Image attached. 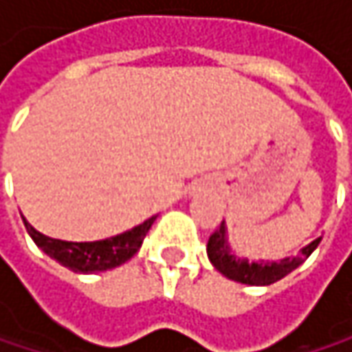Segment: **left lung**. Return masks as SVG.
Returning <instances> with one entry per match:
<instances>
[{"label": "left lung", "instance_id": "obj_1", "mask_svg": "<svg viewBox=\"0 0 352 352\" xmlns=\"http://www.w3.org/2000/svg\"><path fill=\"white\" fill-rule=\"evenodd\" d=\"M320 241L322 236H318L316 241L304 246L298 256H285L281 261H248V258L236 256L230 250L226 222H222L220 228L208 241V258L224 277L232 281L246 283V285H271L283 279L285 275H289L294 269H298L316 250Z\"/></svg>", "mask_w": 352, "mask_h": 352}]
</instances>
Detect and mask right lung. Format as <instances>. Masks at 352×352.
Segmentation results:
<instances>
[{
  "label": "right lung",
  "instance_id": "right-lung-1",
  "mask_svg": "<svg viewBox=\"0 0 352 352\" xmlns=\"http://www.w3.org/2000/svg\"><path fill=\"white\" fill-rule=\"evenodd\" d=\"M22 220L36 246L44 250L50 258H54L56 263H60L63 267L75 273H100V271L120 267L126 261H130L142 246V241L146 232L151 230L153 222L157 220V216L144 220L132 230H126L122 234H116L104 241H94V243H69V241L50 239L38 232L26 218Z\"/></svg>",
  "mask_w": 352,
  "mask_h": 352
}]
</instances>
